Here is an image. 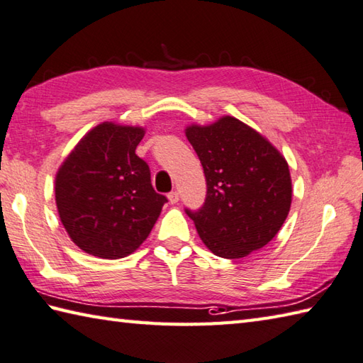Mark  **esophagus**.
Instances as JSON below:
<instances>
[{"label": "esophagus", "mask_w": 363, "mask_h": 363, "mask_svg": "<svg viewBox=\"0 0 363 363\" xmlns=\"http://www.w3.org/2000/svg\"><path fill=\"white\" fill-rule=\"evenodd\" d=\"M167 199H169V202H171V203H177L180 201V194L177 191H172V192H169V194H167Z\"/></svg>", "instance_id": "obj_1"}]
</instances>
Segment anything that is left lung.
Listing matches in <instances>:
<instances>
[{
  "label": "left lung",
  "mask_w": 363,
  "mask_h": 363,
  "mask_svg": "<svg viewBox=\"0 0 363 363\" xmlns=\"http://www.w3.org/2000/svg\"><path fill=\"white\" fill-rule=\"evenodd\" d=\"M186 138L202 162L206 196L201 208L184 211L205 246L223 258H241L266 246L291 205L285 158L230 116L208 127L192 125Z\"/></svg>",
  "instance_id": "left-lung-1"
}]
</instances>
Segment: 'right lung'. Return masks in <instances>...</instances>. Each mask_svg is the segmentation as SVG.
<instances>
[{
	"label": "right lung",
	"instance_id": "obj_1",
	"mask_svg": "<svg viewBox=\"0 0 363 363\" xmlns=\"http://www.w3.org/2000/svg\"><path fill=\"white\" fill-rule=\"evenodd\" d=\"M143 138V128L105 122L79 140L59 169V218L87 254L116 260L135 252L167 202L136 155Z\"/></svg>",
	"mask_w": 363,
	"mask_h": 363
}]
</instances>
